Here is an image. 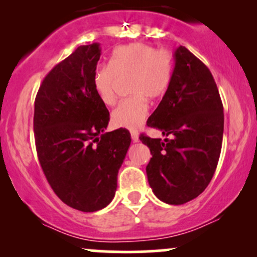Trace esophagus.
Returning <instances> with one entry per match:
<instances>
[{
  "instance_id": "34e87169",
  "label": "esophagus",
  "mask_w": 257,
  "mask_h": 257,
  "mask_svg": "<svg viewBox=\"0 0 257 257\" xmlns=\"http://www.w3.org/2000/svg\"><path fill=\"white\" fill-rule=\"evenodd\" d=\"M131 134H132V140L134 141V143H138V141H139V134H138V133L137 132H132Z\"/></svg>"
}]
</instances>
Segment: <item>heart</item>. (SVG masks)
I'll use <instances>...</instances> for the list:
<instances>
[{"label":"heart","instance_id":"1","mask_svg":"<svg viewBox=\"0 0 257 257\" xmlns=\"http://www.w3.org/2000/svg\"><path fill=\"white\" fill-rule=\"evenodd\" d=\"M173 76V58L168 51L145 43L120 46L112 52L106 66L93 73V87L100 101L113 105L118 79H129L133 96L120 101L112 111V124L117 128L137 131L144 124L149 104L146 98L157 99L166 93Z\"/></svg>","mask_w":257,"mask_h":257}]
</instances>
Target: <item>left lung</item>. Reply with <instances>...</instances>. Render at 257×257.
<instances>
[{"mask_svg": "<svg viewBox=\"0 0 257 257\" xmlns=\"http://www.w3.org/2000/svg\"><path fill=\"white\" fill-rule=\"evenodd\" d=\"M172 81L147 125L163 137L141 135L152 158L149 184L159 200L180 205L198 197L213 179L223 137V107L213 75L184 46L174 52Z\"/></svg>", "mask_w": 257, "mask_h": 257, "instance_id": "left-lung-1", "label": "left lung"}]
</instances>
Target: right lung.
<instances>
[{
    "label": "right lung",
    "mask_w": 257,
    "mask_h": 257,
    "mask_svg": "<svg viewBox=\"0 0 257 257\" xmlns=\"http://www.w3.org/2000/svg\"><path fill=\"white\" fill-rule=\"evenodd\" d=\"M99 43L79 46L43 79L35 100L34 131L41 167L55 194L84 213L113 199L131 133L106 132L110 113L93 87Z\"/></svg>",
    "instance_id": "right-lung-1"
}]
</instances>
